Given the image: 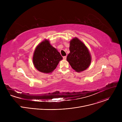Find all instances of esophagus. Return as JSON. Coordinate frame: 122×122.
I'll return each mask as SVG.
<instances>
[{
    "label": "esophagus",
    "mask_w": 122,
    "mask_h": 122,
    "mask_svg": "<svg viewBox=\"0 0 122 122\" xmlns=\"http://www.w3.org/2000/svg\"><path fill=\"white\" fill-rule=\"evenodd\" d=\"M63 58V59H64V60H66V56H64Z\"/></svg>",
    "instance_id": "1"
}]
</instances>
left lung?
Here are the masks:
<instances>
[{
    "label": "left lung",
    "instance_id": "obj_1",
    "mask_svg": "<svg viewBox=\"0 0 122 122\" xmlns=\"http://www.w3.org/2000/svg\"><path fill=\"white\" fill-rule=\"evenodd\" d=\"M69 51L66 60L75 71L82 72L90 66L92 60L90 51L78 38L75 37L70 41Z\"/></svg>",
    "mask_w": 122,
    "mask_h": 122
}]
</instances>
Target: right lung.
Listing matches in <instances>:
<instances>
[{
  "label": "right lung",
  "mask_w": 122,
  "mask_h": 122,
  "mask_svg": "<svg viewBox=\"0 0 122 122\" xmlns=\"http://www.w3.org/2000/svg\"><path fill=\"white\" fill-rule=\"evenodd\" d=\"M62 59L59 52L46 39L38 45L33 56L35 67L40 72L44 73H51Z\"/></svg>",
  "instance_id": "obj_1"
}]
</instances>
